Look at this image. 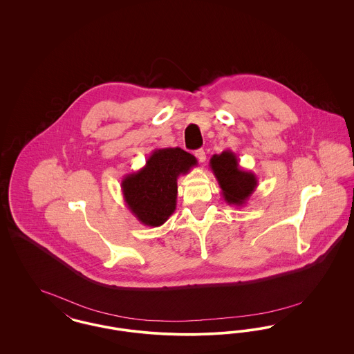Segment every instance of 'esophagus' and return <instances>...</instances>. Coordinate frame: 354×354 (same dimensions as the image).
Wrapping results in <instances>:
<instances>
[{
    "mask_svg": "<svg viewBox=\"0 0 354 354\" xmlns=\"http://www.w3.org/2000/svg\"><path fill=\"white\" fill-rule=\"evenodd\" d=\"M195 156L198 158V160L201 162V163H204L205 162V159H207V156H205V152H204V150H196L195 151Z\"/></svg>",
    "mask_w": 354,
    "mask_h": 354,
    "instance_id": "34e87169",
    "label": "esophagus"
}]
</instances>
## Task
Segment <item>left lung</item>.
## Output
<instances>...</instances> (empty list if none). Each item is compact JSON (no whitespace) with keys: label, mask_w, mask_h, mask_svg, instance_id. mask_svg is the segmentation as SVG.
Segmentation results:
<instances>
[{"label":"left lung","mask_w":354,"mask_h":354,"mask_svg":"<svg viewBox=\"0 0 354 354\" xmlns=\"http://www.w3.org/2000/svg\"><path fill=\"white\" fill-rule=\"evenodd\" d=\"M209 169L219 183L223 199L230 205L241 207L247 204L259 185L257 176L251 171L241 169L236 153L230 150L219 155L215 153L209 160Z\"/></svg>","instance_id":"8db88e82"}]
</instances>
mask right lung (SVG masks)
Returning <instances> with one entry per match:
<instances>
[{
  "instance_id": "add662e5",
  "label": "right lung",
  "mask_w": 354,
  "mask_h": 354,
  "mask_svg": "<svg viewBox=\"0 0 354 354\" xmlns=\"http://www.w3.org/2000/svg\"><path fill=\"white\" fill-rule=\"evenodd\" d=\"M195 166L196 158L180 147L153 150L142 169L122 179L127 208L143 225L160 227L176 209L178 178Z\"/></svg>"
}]
</instances>
